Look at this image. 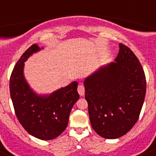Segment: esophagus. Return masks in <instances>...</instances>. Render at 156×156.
Returning <instances> with one entry per match:
<instances>
[{
  "label": "esophagus",
  "instance_id": "obj_1",
  "mask_svg": "<svg viewBox=\"0 0 156 156\" xmlns=\"http://www.w3.org/2000/svg\"><path fill=\"white\" fill-rule=\"evenodd\" d=\"M78 92L81 96H83V95H84V94H85V87H84V86H83V84H81V83L78 87Z\"/></svg>",
  "mask_w": 156,
  "mask_h": 156
}]
</instances>
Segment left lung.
Masks as SVG:
<instances>
[{
    "mask_svg": "<svg viewBox=\"0 0 156 156\" xmlns=\"http://www.w3.org/2000/svg\"><path fill=\"white\" fill-rule=\"evenodd\" d=\"M112 62L84 82L85 99L94 130L113 139L135 125L145 99L147 81L143 66L129 48L121 43Z\"/></svg>",
    "mask_w": 156,
    "mask_h": 156,
    "instance_id": "left-lung-1",
    "label": "left lung"
}]
</instances>
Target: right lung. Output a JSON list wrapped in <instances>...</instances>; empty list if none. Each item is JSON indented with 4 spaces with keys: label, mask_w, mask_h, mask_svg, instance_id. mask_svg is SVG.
Masks as SVG:
<instances>
[{
    "label": "right lung",
    "mask_w": 156,
    "mask_h": 156,
    "mask_svg": "<svg viewBox=\"0 0 156 156\" xmlns=\"http://www.w3.org/2000/svg\"><path fill=\"white\" fill-rule=\"evenodd\" d=\"M39 50L40 47L35 44L22 55L11 73L9 91L16 116L23 128L35 138L51 140L67 127L71 109L79 99L78 83L73 82L48 97L35 95L23 72L27 59Z\"/></svg>",
    "instance_id": "obj_1"
}]
</instances>
